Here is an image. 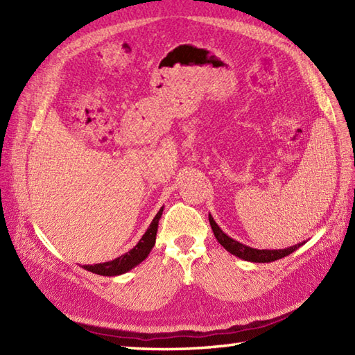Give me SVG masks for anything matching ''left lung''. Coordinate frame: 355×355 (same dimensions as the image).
I'll return each mask as SVG.
<instances>
[{
    "instance_id": "obj_1",
    "label": "left lung",
    "mask_w": 355,
    "mask_h": 355,
    "mask_svg": "<svg viewBox=\"0 0 355 355\" xmlns=\"http://www.w3.org/2000/svg\"><path fill=\"white\" fill-rule=\"evenodd\" d=\"M209 223H210V227H212V230H214V235H215L218 243H220L225 248V250L232 253L233 256H238L239 259H244L248 262H273V261H277L281 258H285V256H288L293 252H296L300 245L305 244V241H304V243H299L296 245H291L286 248H279V250H267V248L266 250H259V248L248 247L243 243H239V241L230 238L229 235H225L220 225L215 223L214 216L210 214H209Z\"/></svg>"
}]
</instances>
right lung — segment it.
Here are the masks:
<instances>
[{
	"instance_id": "1",
	"label": "right lung",
	"mask_w": 355,
	"mask_h": 355,
	"mask_svg": "<svg viewBox=\"0 0 355 355\" xmlns=\"http://www.w3.org/2000/svg\"><path fill=\"white\" fill-rule=\"evenodd\" d=\"M162 214H163V207L158 210V214L155 215L153 223L149 224V227L145 232V235L140 238L139 243L135 244V247L131 248L130 252H126L125 254L119 256V258L108 261V262L94 263V266H84V268L92 271V273L101 275V276H119V275L126 273V271L132 270L134 267H137L139 263H141L148 258V254L150 253V250H153V247L155 244L158 220L162 218Z\"/></svg>"
}]
</instances>
